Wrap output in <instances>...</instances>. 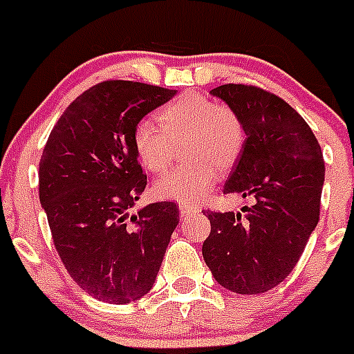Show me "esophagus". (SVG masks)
<instances>
[{"mask_svg":"<svg viewBox=\"0 0 354 354\" xmlns=\"http://www.w3.org/2000/svg\"><path fill=\"white\" fill-rule=\"evenodd\" d=\"M197 207L188 206V204H179V213H180V218H188L189 214L197 213Z\"/></svg>","mask_w":354,"mask_h":354,"instance_id":"1","label":"esophagus"}]
</instances>
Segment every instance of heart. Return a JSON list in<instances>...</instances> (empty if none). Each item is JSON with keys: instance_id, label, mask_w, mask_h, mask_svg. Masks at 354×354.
<instances>
[{"instance_id": "b5f03b06", "label": "heart", "mask_w": 354, "mask_h": 354, "mask_svg": "<svg viewBox=\"0 0 354 354\" xmlns=\"http://www.w3.org/2000/svg\"><path fill=\"white\" fill-rule=\"evenodd\" d=\"M159 127L141 120L132 132V147L152 174H161L174 157V145L183 147L186 165L175 166L153 184L157 197L180 204H197L213 189L216 168L227 170L238 161L243 145V122L229 105L216 104L201 93H186L157 113Z\"/></svg>"}]
</instances>
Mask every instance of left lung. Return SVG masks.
I'll return each instance as SVG.
<instances>
[{
  "instance_id": "1",
  "label": "left lung",
  "mask_w": 354,
  "mask_h": 354,
  "mask_svg": "<svg viewBox=\"0 0 354 354\" xmlns=\"http://www.w3.org/2000/svg\"><path fill=\"white\" fill-rule=\"evenodd\" d=\"M241 118L245 145L223 193L254 198L241 213L204 211L211 232L202 256L223 288L263 294L294 270L317 227L324 184L321 145L285 100L243 84L214 87Z\"/></svg>"
}]
</instances>
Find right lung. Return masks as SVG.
Wrapping results in <instances>:
<instances>
[{
	"label": "right lung",
	"instance_id": "right-lung-1",
	"mask_svg": "<svg viewBox=\"0 0 354 354\" xmlns=\"http://www.w3.org/2000/svg\"><path fill=\"white\" fill-rule=\"evenodd\" d=\"M177 91L107 80L59 118L39 162V198L53 243L75 283L98 301L127 304L153 286L171 232L174 202L129 209L147 186L134 127Z\"/></svg>",
	"mask_w": 354,
	"mask_h": 354
}]
</instances>
